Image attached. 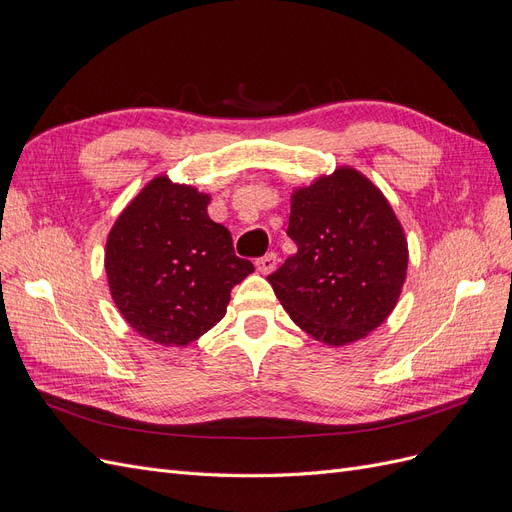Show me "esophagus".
<instances>
[{
	"mask_svg": "<svg viewBox=\"0 0 512 512\" xmlns=\"http://www.w3.org/2000/svg\"><path fill=\"white\" fill-rule=\"evenodd\" d=\"M275 267H277V254H273V252H269V254H265V256L256 260V269L262 275H269L271 271H275Z\"/></svg>",
	"mask_w": 512,
	"mask_h": 512,
	"instance_id": "1",
	"label": "esophagus"
}]
</instances>
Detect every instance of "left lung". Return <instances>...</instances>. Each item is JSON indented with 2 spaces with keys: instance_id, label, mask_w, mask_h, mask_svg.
Masks as SVG:
<instances>
[{
  "instance_id": "obj_1",
  "label": "left lung",
  "mask_w": 512,
  "mask_h": 512,
  "mask_svg": "<svg viewBox=\"0 0 512 512\" xmlns=\"http://www.w3.org/2000/svg\"><path fill=\"white\" fill-rule=\"evenodd\" d=\"M286 232L299 252L267 280L294 324L329 346L378 329L404 286L408 243L376 185L342 166L294 190Z\"/></svg>"
}]
</instances>
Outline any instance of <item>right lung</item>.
Returning <instances> with one entry per match:
<instances>
[{
	"instance_id": "1",
	"label": "right lung",
	"mask_w": 512,
	"mask_h": 512,
	"mask_svg": "<svg viewBox=\"0 0 512 512\" xmlns=\"http://www.w3.org/2000/svg\"><path fill=\"white\" fill-rule=\"evenodd\" d=\"M211 196L166 175L149 181L121 211L106 239L104 267L113 301L151 342L188 346L218 324L230 290L254 271L235 256Z\"/></svg>"
}]
</instances>
